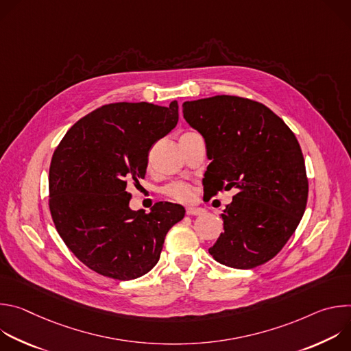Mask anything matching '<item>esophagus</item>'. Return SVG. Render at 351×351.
Returning <instances> with one entry per match:
<instances>
[{"instance_id": "34e87169", "label": "esophagus", "mask_w": 351, "mask_h": 351, "mask_svg": "<svg viewBox=\"0 0 351 351\" xmlns=\"http://www.w3.org/2000/svg\"><path fill=\"white\" fill-rule=\"evenodd\" d=\"M186 214H187V215H203V214H204V210L190 206V207L186 208Z\"/></svg>"}]
</instances>
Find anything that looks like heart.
Instances as JSON below:
<instances>
[{
	"label": "heart",
	"mask_w": 351,
	"mask_h": 351,
	"mask_svg": "<svg viewBox=\"0 0 351 351\" xmlns=\"http://www.w3.org/2000/svg\"><path fill=\"white\" fill-rule=\"evenodd\" d=\"M165 194L168 197H171L175 202L179 203H189L194 198V190L189 183L184 182H173L171 184H168L164 189Z\"/></svg>",
	"instance_id": "heart-1"
}]
</instances>
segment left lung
Wrapping results in <instances>:
<instances>
[{
    "label": "left lung",
    "instance_id": "8db88e82",
    "mask_svg": "<svg viewBox=\"0 0 351 351\" xmlns=\"http://www.w3.org/2000/svg\"><path fill=\"white\" fill-rule=\"evenodd\" d=\"M183 117L206 140L211 164L204 193L236 190L210 254L237 269L265 264L287 243L307 206L308 179L294 133L264 104L236 95L186 101Z\"/></svg>",
    "mask_w": 351,
    "mask_h": 351
}]
</instances>
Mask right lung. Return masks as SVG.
<instances>
[{
  "label": "right lung",
  "instance_id": "obj_1",
  "mask_svg": "<svg viewBox=\"0 0 351 351\" xmlns=\"http://www.w3.org/2000/svg\"><path fill=\"white\" fill-rule=\"evenodd\" d=\"M179 107L114 103L79 119L49 165V211L64 243L94 272L130 280L158 263L168 230L184 208L156 203L148 214L129 208L145 176L148 153L178 123Z\"/></svg>",
  "mask_w": 351,
  "mask_h": 351
}]
</instances>
